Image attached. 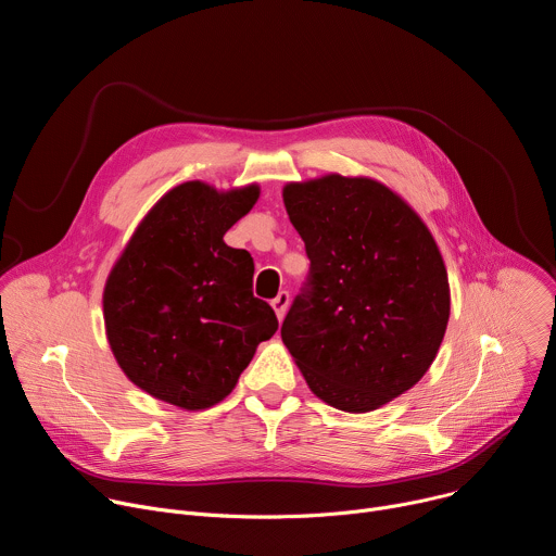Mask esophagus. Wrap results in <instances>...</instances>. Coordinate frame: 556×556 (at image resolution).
<instances>
[{
  "label": "esophagus",
  "mask_w": 556,
  "mask_h": 556,
  "mask_svg": "<svg viewBox=\"0 0 556 556\" xmlns=\"http://www.w3.org/2000/svg\"><path fill=\"white\" fill-rule=\"evenodd\" d=\"M270 305H273V309H275V314H277V319L281 321L286 309H288V305H290V292H288V290H281V292L270 301Z\"/></svg>",
  "instance_id": "1"
}]
</instances>
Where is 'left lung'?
Listing matches in <instances>:
<instances>
[{
	"label": "left lung",
	"mask_w": 556,
	"mask_h": 556,
	"mask_svg": "<svg viewBox=\"0 0 556 556\" xmlns=\"http://www.w3.org/2000/svg\"><path fill=\"white\" fill-rule=\"evenodd\" d=\"M309 273L281 339L328 405L363 414L412 389L448 324V279L422 219L384 185L326 176L286 185Z\"/></svg>",
	"instance_id": "8db88e82"
}]
</instances>
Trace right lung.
<instances>
[{
  "mask_svg": "<svg viewBox=\"0 0 556 556\" xmlns=\"http://www.w3.org/2000/svg\"><path fill=\"white\" fill-rule=\"evenodd\" d=\"M260 198L185 182L136 228L103 294L112 352L127 378L176 407L206 409L232 391L279 321L253 294L249 251L224 232Z\"/></svg>",
  "mask_w": 556,
  "mask_h": 556,
  "instance_id": "add662e5",
  "label": "right lung"
}]
</instances>
